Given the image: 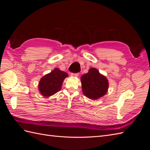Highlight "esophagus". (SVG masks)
Masks as SVG:
<instances>
[{"mask_svg": "<svg viewBox=\"0 0 150 150\" xmlns=\"http://www.w3.org/2000/svg\"><path fill=\"white\" fill-rule=\"evenodd\" d=\"M79 73H71V76H74V77H77V76H79Z\"/></svg>", "mask_w": 150, "mask_h": 150, "instance_id": "1", "label": "esophagus"}]
</instances>
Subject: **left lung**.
<instances>
[{"label": "left lung", "mask_w": 150, "mask_h": 150, "mask_svg": "<svg viewBox=\"0 0 150 150\" xmlns=\"http://www.w3.org/2000/svg\"><path fill=\"white\" fill-rule=\"evenodd\" d=\"M81 80L83 91L86 97L97 99L107 93L108 80L95 68H91L87 74L82 76Z\"/></svg>", "instance_id": "8db88e82"}]
</instances>
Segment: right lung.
<instances>
[{
	"mask_svg": "<svg viewBox=\"0 0 150 150\" xmlns=\"http://www.w3.org/2000/svg\"><path fill=\"white\" fill-rule=\"evenodd\" d=\"M68 76L65 72L57 68L44 76L40 80L39 90L44 96L48 97L59 92L61 89L63 81Z\"/></svg>",
	"mask_w": 150,
	"mask_h": 150,
	"instance_id": "add662e5",
	"label": "right lung"
}]
</instances>
